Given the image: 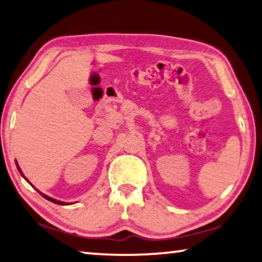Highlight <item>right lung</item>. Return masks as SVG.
Wrapping results in <instances>:
<instances>
[{"label":"right lung","instance_id":"add662e5","mask_svg":"<svg viewBox=\"0 0 262 262\" xmlns=\"http://www.w3.org/2000/svg\"><path fill=\"white\" fill-rule=\"evenodd\" d=\"M15 163H16V166H17L18 171H20L21 175L25 177V175H24V173H22V171H21L20 166H18V164H17V162H15ZM25 178H26V177H25ZM26 180H27V178H26ZM37 191H39V190H37ZM39 192H40V191H39ZM40 194L42 195V196L45 197V199L48 200V201H51V202H53V203H56V204H62V206H65V204H68V203H65V202H61V201H58V200H54V199H52V197H49V196H47V195H45V194H42V192H40Z\"/></svg>","mask_w":262,"mask_h":262}]
</instances>
